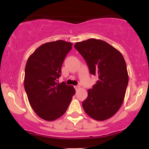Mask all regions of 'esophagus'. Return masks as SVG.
I'll list each match as a JSON object with an SVG mask.
<instances>
[{
  "instance_id": "esophagus-1",
  "label": "esophagus",
  "mask_w": 149,
  "mask_h": 149,
  "mask_svg": "<svg viewBox=\"0 0 149 149\" xmlns=\"http://www.w3.org/2000/svg\"><path fill=\"white\" fill-rule=\"evenodd\" d=\"M74 88L76 89V91H78V90H79V89L80 88V86H79V85L74 86Z\"/></svg>"
}]
</instances>
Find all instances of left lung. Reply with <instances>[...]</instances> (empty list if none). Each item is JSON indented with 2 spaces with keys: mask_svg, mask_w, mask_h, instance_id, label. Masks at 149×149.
I'll return each instance as SVG.
<instances>
[{
  "mask_svg": "<svg viewBox=\"0 0 149 149\" xmlns=\"http://www.w3.org/2000/svg\"><path fill=\"white\" fill-rule=\"evenodd\" d=\"M74 48L83 56L91 74L98 80L82 102L85 113L102 121L114 115L122 106L129 82L123 54L104 40L90 38L76 42Z\"/></svg>",
  "mask_w": 149,
  "mask_h": 149,
  "instance_id": "obj_1",
  "label": "left lung"
}]
</instances>
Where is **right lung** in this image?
<instances>
[{
	"instance_id": "1",
	"label": "right lung",
	"mask_w": 149,
	"mask_h": 149,
	"mask_svg": "<svg viewBox=\"0 0 149 149\" xmlns=\"http://www.w3.org/2000/svg\"><path fill=\"white\" fill-rule=\"evenodd\" d=\"M72 46L71 42L63 40L45 43L27 60L24 89L32 109L45 120L52 121L63 116L75 94L73 86L56 82Z\"/></svg>"
}]
</instances>
